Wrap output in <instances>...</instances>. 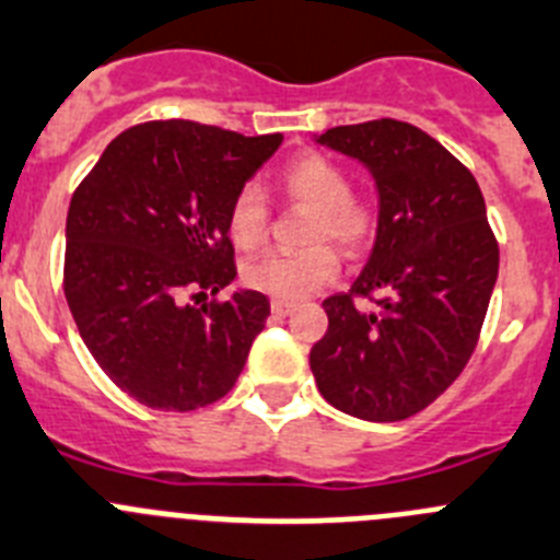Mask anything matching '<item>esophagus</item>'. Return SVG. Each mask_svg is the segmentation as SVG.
<instances>
[{"instance_id":"esophagus-1","label":"esophagus","mask_w":560,"mask_h":560,"mask_svg":"<svg viewBox=\"0 0 560 560\" xmlns=\"http://www.w3.org/2000/svg\"><path fill=\"white\" fill-rule=\"evenodd\" d=\"M270 310H273V315H290V312H295V304H292V301H279L276 299L273 304H270Z\"/></svg>"}]
</instances>
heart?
<instances>
[{"label": "heart", "instance_id": "heart-1", "mask_svg": "<svg viewBox=\"0 0 560 560\" xmlns=\"http://www.w3.org/2000/svg\"><path fill=\"white\" fill-rule=\"evenodd\" d=\"M281 192L295 206L310 209V243L331 240L346 250H362L380 231V203L371 195L351 189L349 170L320 153L292 159L279 173ZM270 225L268 200L256 184H245L229 206L231 243L240 250H254L265 243ZM340 270L329 245H315L304 254H268L243 268L245 287L270 299L299 301L329 284Z\"/></svg>", "mask_w": 560, "mask_h": 560}]
</instances>
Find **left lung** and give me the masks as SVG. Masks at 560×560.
Wrapping results in <instances>:
<instances>
[{
  "mask_svg": "<svg viewBox=\"0 0 560 560\" xmlns=\"http://www.w3.org/2000/svg\"><path fill=\"white\" fill-rule=\"evenodd\" d=\"M317 142L371 170L380 231L360 279L324 301L329 329L310 368L337 410L401 421L432 405L475 354L500 245L475 175L416 125L371 119ZM357 294L381 312L357 311Z\"/></svg>",
  "mask_w": 560,
  "mask_h": 560,
  "instance_id": "obj_1",
  "label": "left lung"
}]
</instances>
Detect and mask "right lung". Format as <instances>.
I'll return each mask as SVG.
<instances>
[{"label":"right lung","mask_w":560,"mask_h":560,"mask_svg":"<svg viewBox=\"0 0 560 560\" xmlns=\"http://www.w3.org/2000/svg\"><path fill=\"white\" fill-rule=\"evenodd\" d=\"M281 139L153 119L122 130L74 189L63 292L85 349L130 399L186 412L234 387L268 295L186 299L234 281L229 206Z\"/></svg>","instance_id":"1"}]
</instances>
